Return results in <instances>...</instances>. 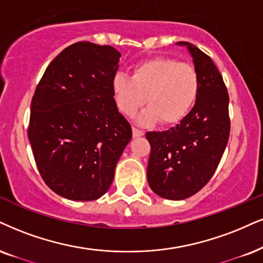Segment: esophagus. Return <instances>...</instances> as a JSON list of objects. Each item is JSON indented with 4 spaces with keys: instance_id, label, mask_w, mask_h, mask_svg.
Here are the masks:
<instances>
[{
    "instance_id": "esophagus-1",
    "label": "esophagus",
    "mask_w": 263,
    "mask_h": 263,
    "mask_svg": "<svg viewBox=\"0 0 263 263\" xmlns=\"http://www.w3.org/2000/svg\"><path fill=\"white\" fill-rule=\"evenodd\" d=\"M141 135H144V132L140 130V129L135 128V126H133V137L138 138V137H141Z\"/></svg>"
}]
</instances>
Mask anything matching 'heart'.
<instances>
[{"label": "heart", "mask_w": 263, "mask_h": 263, "mask_svg": "<svg viewBox=\"0 0 263 263\" xmlns=\"http://www.w3.org/2000/svg\"><path fill=\"white\" fill-rule=\"evenodd\" d=\"M112 90L117 108L123 115H134L146 96L148 106L139 117L140 123L148 124L160 119L162 124H174L195 103L200 78L193 64L171 57H155L137 64L132 77L116 74Z\"/></svg>", "instance_id": "heart-1"}]
</instances>
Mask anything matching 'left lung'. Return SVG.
Returning a JSON list of instances; mask_svg holds the SVG:
<instances>
[{
	"instance_id": "left-lung-1",
	"label": "left lung",
	"mask_w": 263,
	"mask_h": 263,
	"mask_svg": "<svg viewBox=\"0 0 263 263\" xmlns=\"http://www.w3.org/2000/svg\"><path fill=\"white\" fill-rule=\"evenodd\" d=\"M186 45L199 73L200 90L193 109L179 124L148 132L151 145L147 181L154 193L168 200L193 196L209 183L218 167L231 133L229 95L210 56Z\"/></svg>"
}]
</instances>
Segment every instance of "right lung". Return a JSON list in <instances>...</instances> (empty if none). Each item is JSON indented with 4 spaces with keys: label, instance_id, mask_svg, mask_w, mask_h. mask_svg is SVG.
Returning a JSON list of instances; mask_svg holds the SVG:
<instances>
[{
    "label": "right lung",
    "instance_id": "1",
    "mask_svg": "<svg viewBox=\"0 0 263 263\" xmlns=\"http://www.w3.org/2000/svg\"><path fill=\"white\" fill-rule=\"evenodd\" d=\"M121 53L80 41L48 64L31 100L28 138L46 185L69 200L108 190L132 126L117 108L112 80Z\"/></svg>",
    "mask_w": 263,
    "mask_h": 263
}]
</instances>
